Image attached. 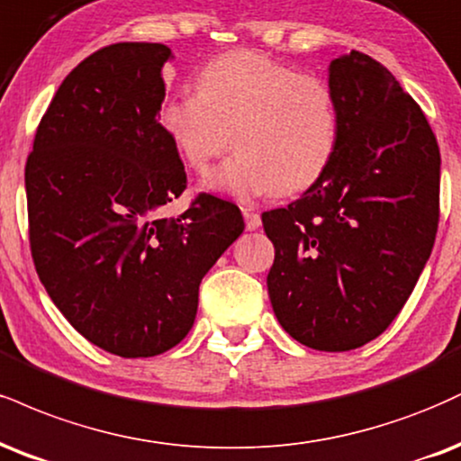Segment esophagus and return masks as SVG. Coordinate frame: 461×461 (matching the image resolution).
I'll use <instances>...</instances> for the list:
<instances>
[{"label":"esophagus","instance_id":"obj_1","mask_svg":"<svg viewBox=\"0 0 461 461\" xmlns=\"http://www.w3.org/2000/svg\"><path fill=\"white\" fill-rule=\"evenodd\" d=\"M242 216H245V223H247L249 231L258 230V227L262 225V216L255 212L253 208H242Z\"/></svg>","mask_w":461,"mask_h":461}]
</instances>
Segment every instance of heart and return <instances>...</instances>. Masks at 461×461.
Masks as SVG:
<instances>
[{"mask_svg": "<svg viewBox=\"0 0 461 461\" xmlns=\"http://www.w3.org/2000/svg\"><path fill=\"white\" fill-rule=\"evenodd\" d=\"M197 94L167 98L158 126L191 169L206 171L231 146L203 188L236 199L298 193L326 174L339 143V109L326 81L298 75L262 53L231 51L199 70Z\"/></svg>", "mask_w": 461, "mask_h": 461, "instance_id": "obj_1", "label": "heart"}]
</instances>
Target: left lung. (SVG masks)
Returning <instances> with one entry per match:
<instances>
[{
	"label": "left lung",
	"mask_w": 461,
	"mask_h": 461,
	"mask_svg": "<svg viewBox=\"0 0 461 461\" xmlns=\"http://www.w3.org/2000/svg\"><path fill=\"white\" fill-rule=\"evenodd\" d=\"M329 86L335 158L296 202L262 214L275 245L266 284L287 335L348 352L389 329L429 259L440 149L419 104L369 55L332 59Z\"/></svg>",
	"instance_id": "8db88e82"
}]
</instances>
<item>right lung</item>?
<instances>
[{"instance_id":"obj_1","label":"right lung","mask_w":461,"mask_h":461,"mask_svg":"<svg viewBox=\"0 0 461 461\" xmlns=\"http://www.w3.org/2000/svg\"><path fill=\"white\" fill-rule=\"evenodd\" d=\"M158 42L92 53L55 92L25 165L36 273L72 329L122 358L177 346L197 315L199 284L245 230L238 206L186 188L185 165L158 126Z\"/></svg>"}]
</instances>
